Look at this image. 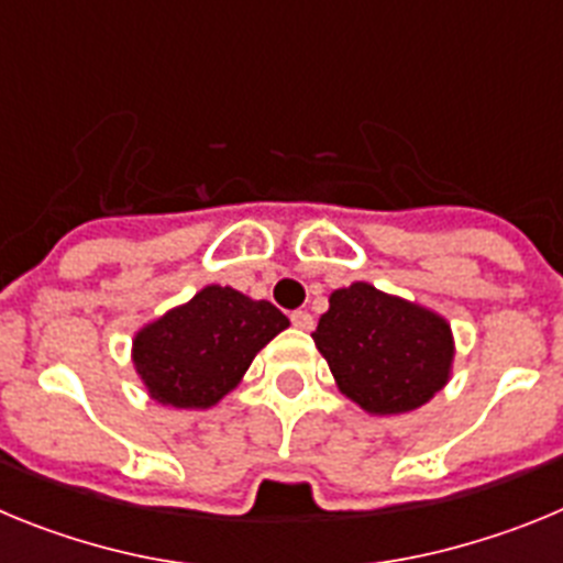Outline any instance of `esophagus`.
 Instances as JSON below:
<instances>
[{
    "mask_svg": "<svg viewBox=\"0 0 563 563\" xmlns=\"http://www.w3.org/2000/svg\"><path fill=\"white\" fill-rule=\"evenodd\" d=\"M290 321H292V327H296V330H305V332H310L312 327H316V321H312V316L307 310H296L290 316Z\"/></svg>",
    "mask_w": 563,
    "mask_h": 563,
    "instance_id": "esophagus-1",
    "label": "esophagus"
}]
</instances>
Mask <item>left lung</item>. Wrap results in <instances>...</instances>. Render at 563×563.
I'll use <instances>...</instances> for the list:
<instances>
[{"label": "left lung", "mask_w": 563, "mask_h": 563, "mask_svg": "<svg viewBox=\"0 0 563 563\" xmlns=\"http://www.w3.org/2000/svg\"><path fill=\"white\" fill-rule=\"evenodd\" d=\"M338 389L366 415H406L451 380L454 332L440 312L352 282L330 296L312 332Z\"/></svg>", "instance_id": "8db88e82"}]
</instances>
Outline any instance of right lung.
Returning a JSON list of instances; mask_svg holds the SVG:
<instances>
[{
	"label": "right lung",
	"mask_w": 563,
	"mask_h": 563,
	"mask_svg": "<svg viewBox=\"0 0 563 563\" xmlns=\"http://www.w3.org/2000/svg\"><path fill=\"white\" fill-rule=\"evenodd\" d=\"M290 321L271 301L208 285L134 332L132 363L148 397L172 409H211Z\"/></svg>",
	"instance_id": "1"
}]
</instances>
